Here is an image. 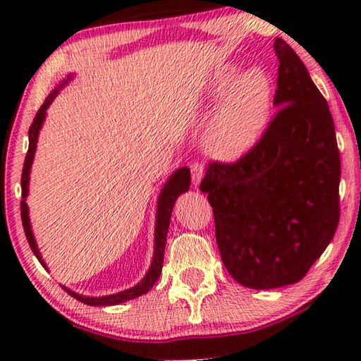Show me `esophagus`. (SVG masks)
Segmentation results:
<instances>
[{
  "mask_svg": "<svg viewBox=\"0 0 361 361\" xmlns=\"http://www.w3.org/2000/svg\"><path fill=\"white\" fill-rule=\"evenodd\" d=\"M204 172H205V167H204L202 162H192L191 164V176H192L194 186H197L200 180H202Z\"/></svg>",
  "mask_w": 361,
  "mask_h": 361,
  "instance_id": "34e87169",
  "label": "esophagus"
}]
</instances>
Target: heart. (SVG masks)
Wrapping results in <instances>:
<instances>
[{"mask_svg": "<svg viewBox=\"0 0 361 361\" xmlns=\"http://www.w3.org/2000/svg\"><path fill=\"white\" fill-rule=\"evenodd\" d=\"M237 76V70L226 68L216 75L209 97L224 100L213 114L205 133V146L212 156L221 161H237L248 154L271 119L272 84L258 70Z\"/></svg>", "mask_w": 361, "mask_h": 361, "instance_id": "b5f03b06", "label": "heart"}]
</instances>
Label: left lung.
Wrapping results in <instances>:
<instances>
[{"label":"left lung","instance_id":"obj_1","mask_svg":"<svg viewBox=\"0 0 361 361\" xmlns=\"http://www.w3.org/2000/svg\"><path fill=\"white\" fill-rule=\"evenodd\" d=\"M274 49L276 116L248 154L210 162L200 183L224 267L255 290L299 282L339 223L341 157L328 103L298 54L280 38Z\"/></svg>","mask_w":361,"mask_h":361}]
</instances>
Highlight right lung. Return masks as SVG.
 <instances>
[{
  "mask_svg": "<svg viewBox=\"0 0 361 361\" xmlns=\"http://www.w3.org/2000/svg\"><path fill=\"white\" fill-rule=\"evenodd\" d=\"M70 81V78L66 79L65 84ZM63 85V84H62ZM62 87H59L56 90H52L49 94L47 99L42 103L41 108L36 113L35 119L30 126L28 130V151L25 156V162H23V170H22V202H20V215H22V224H23V231H25L27 240L30 243V248L35 253L36 258L41 262L42 266L46 267V262L42 261L41 253L38 250V245H36L35 235L32 232V226H30V218H28V207L25 204V199L28 195V180H30V169H32L33 164V157H35V151H36V142H38V135H39V129L44 122L46 118V109L49 108V105L56 99L59 90ZM189 183H191V173H189L188 167H181L176 170V172L170 176L169 181L166 183V186L162 188L161 195H159L157 200V218H156V232H154V256H152V262L149 271L146 272V276L143 277V280L140 283H137L135 286H132L129 290H124L121 293H116V295H109V296H102V298H89V296H82L78 295V293L71 291L68 288L66 290L70 296H73L78 301H81L87 305H116L121 302L129 301V299H135L138 296L145 295L148 293L152 285L157 282L159 276L162 272V262H164V252H166V242H167V232H169V226H170V216H172V210L175 205V200L178 199V195L186 192L189 189Z\"/></svg>",
  "mask_w": 361,
  "mask_h": 361,
  "instance_id": "obj_1",
  "label": "right lung"
}]
</instances>
